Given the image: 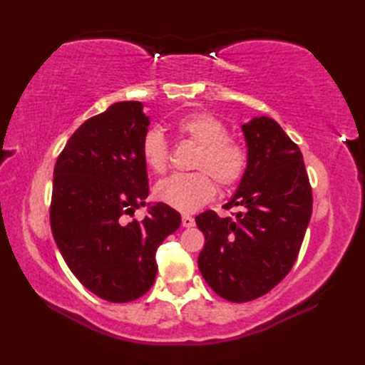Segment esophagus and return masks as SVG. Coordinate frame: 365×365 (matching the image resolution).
I'll return each mask as SVG.
<instances>
[{"instance_id": "34e87169", "label": "esophagus", "mask_w": 365, "mask_h": 365, "mask_svg": "<svg viewBox=\"0 0 365 365\" xmlns=\"http://www.w3.org/2000/svg\"><path fill=\"white\" fill-rule=\"evenodd\" d=\"M195 224H196L195 218H191L190 215H183L182 216V226L183 227H195Z\"/></svg>"}]
</instances>
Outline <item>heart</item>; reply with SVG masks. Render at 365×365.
Returning <instances> with one entry per match:
<instances>
[{
    "label": "heart",
    "mask_w": 365,
    "mask_h": 365,
    "mask_svg": "<svg viewBox=\"0 0 365 365\" xmlns=\"http://www.w3.org/2000/svg\"><path fill=\"white\" fill-rule=\"evenodd\" d=\"M175 136L197 145L191 169L196 173L175 174L161 180L155 196L177 212L192 213L216 196V185L229 190L243 180L247 169V150L238 139L229 136V130L218 118L208 113H192L173 123ZM141 157L155 174L166 173L170 149L157 130L145 131L141 141Z\"/></svg>",
    "instance_id": "b5f03b06"
}]
</instances>
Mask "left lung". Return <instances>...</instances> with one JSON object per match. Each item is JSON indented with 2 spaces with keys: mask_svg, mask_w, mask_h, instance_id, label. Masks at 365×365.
<instances>
[{
  "mask_svg": "<svg viewBox=\"0 0 365 365\" xmlns=\"http://www.w3.org/2000/svg\"><path fill=\"white\" fill-rule=\"evenodd\" d=\"M247 169L237 195L224 205L242 207L227 218L213 210L196 216L205 237L197 265L221 298H260L290 273L312 215V188L299 147L273 119L243 125Z\"/></svg>",
  "mask_w": 365,
  "mask_h": 365,
  "instance_id": "8db88e82",
  "label": "left lung"
}]
</instances>
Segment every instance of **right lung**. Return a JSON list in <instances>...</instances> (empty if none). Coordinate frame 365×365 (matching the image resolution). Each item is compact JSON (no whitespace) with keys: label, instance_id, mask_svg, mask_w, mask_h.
Wrapping results in <instances>:
<instances>
[{"label":"right lung","instance_id":"1","mask_svg":"<svg viewBox=\"0 0 365 365\" xmlns=\"http://www.w3.org/2000/svg\"><path fill=\"white\" fill-rule=\"evenodd\" d=\"M149 123L141 102L114 103L81 123L54 165V242L75 277L110 302L149 292L157 247L180 226L178 212L161 202L143 221H127L149 195L141 157Z\"/></svg>","mask_w":365,"mask_h":365}]
</instances>
